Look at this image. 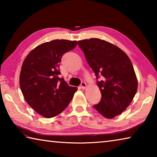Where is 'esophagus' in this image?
<instances>
[{
    "label": "esophagus",
    "mask_w": 157,
    "mask_h": 157,
    "mask_svg": "<svg viewBox=\"0 0 157 157\" xmlns=\"http://www.w3.org/2000/svg\"><path fill=\"white\" fill-rule=\"evenodd\" d=\"M81 88L82 89H85L86 88V84L84 82H82V83H81Z\"/></svg>",
    "instance_id": "obj_1"
}]
</instances>
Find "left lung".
Segmentation results:
<instances>
[{
  "label": "left lung",
  "instance_id": "left-lung-1",
  "mask_svg": "<svg viewBox=\"0 0 157 157\" xmlns=\"http://www.w3.org/2000/svg\"><path fill=\"white\" fill-rule=\"evenodd\" d=\"M97 79L102 98L94 107L107 118L121 114L136 94L138 81L131 60L115 45L100 39L78 41Z\"/></svg>",
  "mask_w": 157,
  "mask_h": 157
}]
</instances>
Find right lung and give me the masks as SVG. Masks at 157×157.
<instances>
[{
  "mask_svg": "<svg viewBox=\"0 0 157 157\" xmlns=\"http://www.w3.org/2000/svg\"><path fill=\"white\" fill-rule=\"evenodd\" d=\"M76 46L77 41L55 39L39 45L23 61L19 78L21 91L28 104L45 118L62 113L78 89L59 77L62 56Z\"/></svg>",
  "mask_w": 157,
  "mask_h": 157,
  "instance_id": "add662e5",
  "label": "right lung"
}]
</instances>
